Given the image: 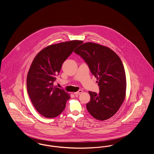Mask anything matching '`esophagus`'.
I'll use <instances>...</instances> for the list:
<instances>
[{"instance_id":"obj_1","label":"esophagus","mask_w":154,"mask_h":154,"mask_svg":"<svg viewBox=\"0 0 154 154\" xmlns=\"http://www.w3.org/2000/svg\"><path fill=\"white\" fill-rule=\"evenodd\" d=\"M83 91H82V90H79V91H78L77 92H74V94H75V95H80V94H81L82 92Z\"/></svg>"}]
</instances>
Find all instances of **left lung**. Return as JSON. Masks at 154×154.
I'll return each mask as SVG.
<instances>
[{
    "label": "left lung",
    "instance_id": "1",
    "mask_svg": "<svg viewBox=\"0 0 154 154\" xmlns=\"http://www.w3.org/2000/svg\"><path fill=\"white\" fill-rule=\"evenodd\" d=\"M74 52L84 59L97 79L100 91L99 94L89 91L88 112L100 121L112 117L122 104L126 94V75L121 59L109 48L93 43L81 44Z\"/></svg>",
    "mask_w": 154,
    "mask_h": 154
}]
</instances>
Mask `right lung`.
<instances>
[{
	"mask_svg": "<svg viewBox=\"0 0 154 154\" xmlns=\"http://www.w3.org/2000/svg\"><path fill=\"white\" fill-rule=\"evenodd\" d=\"M82 41L73 40L48 46L33 59L27 75V91L33 105L44 117H57L70 97L54 86L62 64Z\"/></svg>",
	"mask_w": 154,
	"mask_h": 154,
	"instance_id": "right-lung-1",
	"label": "right lung"
}]
</instances>
